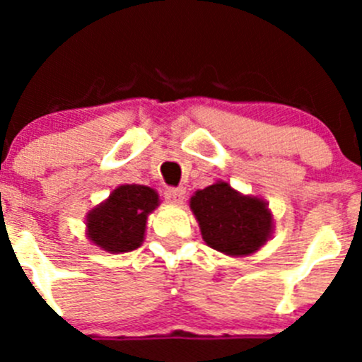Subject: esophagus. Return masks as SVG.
Masks as SVG:
<instances>
[{
	"label": "esophagus",
	"mask_w": 362,
	"mask_h": 362,
	"mask_svg": "<svg viewBox=\"0 0 362 362\" xmlns=\"http://www.w3.org/2000/svg\"><path fill=\"white\" fill-rule=\"evenodd\" d=\"M164 199L170 204H182L185 199L184 189H168L164 191Z\"/></svg>",
	"instance_id": "1"
}]
</instances>
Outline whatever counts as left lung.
I'll return each mask as SVG.
<instances>
[{"instance_id":"obj_1","label":"left lung","mask_w":362,"mask_h":362,"mask_svg":"<svg viewBox=\"0 0 362 362\" xmlns=\"http://www.w3.org/2000/svg\"><path fill=\"white\" fill-rule=\"evenodd\" d=\"M208 247L231 257L255 254L272 238L275 218L259 196L242 194L226 180L199 189L189 202Z\"/></svg>"}]
</instances>
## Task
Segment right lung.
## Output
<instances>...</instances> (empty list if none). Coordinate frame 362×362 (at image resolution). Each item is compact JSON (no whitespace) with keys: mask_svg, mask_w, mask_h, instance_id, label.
I'll list each match as a JSON object with an SVG mask.
<instances>
[{"mask_svg":"<svg viewBox=\"0 0 362 362\" xmlns=\"http://www.w3.org/2000/svg\"><path fill=\"white\" fill-rule=\"evenodd\" d=\"M159 203L156 189L140 184L119 185L105 202L87 211V238L110 254L138 249L145 240L148 215Z\"/></svg>","mask_w":362,"mask_h":362,"instance_id":"add662e5","label":"right lung"}]
</instances>
